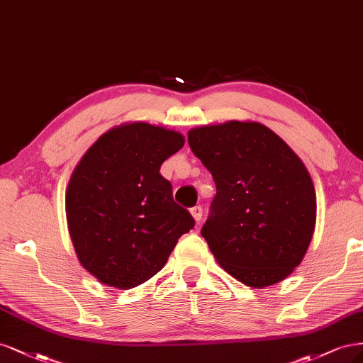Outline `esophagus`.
<instances>
[{
    "mask_svg": "<svg viewBox=\"0 0 363 363\" xmlns=\"http://www.w3.org/2000/svg\"><path fill=\"white\" fill-rule=\"evenodd\" d=\"M190 211H191V216L194 217V220H196L197 223H199V221L202 220V216H203V209H202V206H201V205H196V206H193V208L190 209Z\"/></svg>",
    "mask_w": 363,
    "mask_h": 363,
    "instance_id": "1",
    "label": "esophagus"
}]
</instances>
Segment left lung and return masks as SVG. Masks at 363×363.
<instances>
[{
	"label": "left lung",
	"mask_w": 363,
	"mask_h": 363,
	"mask_svg": "<svg viewBox=\"0 0 363 363\" xmlns=\"http://www.w3.org/2000/svg\"><path fill=\"white\" fill-rule=\"evenodd\" d=\"M189 145L216 182L201 233L217 262L252 288L280 282L313 235L317 199L305 164L258 122L194 128Z\"/></svg>",
	"instance_id": "obj_1"
}]
</instances>
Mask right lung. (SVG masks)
<instances>
[{
    "mask_svg": "<svg viewBox=\"0 0 363 363\" xmlns=\"http://www.w3.org/2000/svg\"><path fill=\"white\" fill-rule=\"evenodd\" d=\"M182 146V134L134 122L104 134L79 161L66 193L67 225L81 265L99 282H146L194 228L160 173Z\"/></svg>",
    "mask_w": 363,
    "mask_h": 363,
    "instance_id": "1",
    "label": "right lung"
}]
</instances>
